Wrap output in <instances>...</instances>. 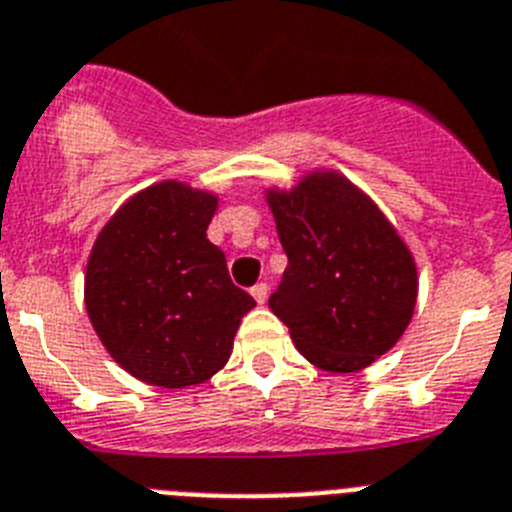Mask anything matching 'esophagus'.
<instances>
[{
  "label": "esophagus",
  "mask_w": 512,
  "mask_h": 512,
  "mask_svg": "<svg viewBox=\"0 0 512 512\" xmlns=\"http://www.w3.org/2000/svg\"><path fill=\"white\" fill-rule=\"evenodd\" d=\"M251 295H253V300H256V303L264 305L266 303V295H269V287H266L264 282H261V285L251 287Z\"/></svg>",
  "instance_id": "34e87169"
}]
</instances>
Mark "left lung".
<instances>
[{"mask_svg": "<svg viewBox=\"0 0 512 512\" xmlns=\"http://www.w3.org/2000/svg\"><path fill=\"white\" fill-rule=\"evenodd\" d=\"M264 196L287 253L269 308L310 365L326 373L365 370L412 323L419 292L412 248L334 168L308 170L290 189L269 186Z\"/></svg>", "mask_w": 512, "mask_h": 512, "instance_id": "obj_1", "label": "left lung"}]
</instances>
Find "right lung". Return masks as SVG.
<instances>
[{
	"instance_id": "add662e5",
	"label": "right lung",
	"mask_w": 512,
	"mask_h": 512,
	"mask_svg": "<svg viewBox=\"0 0 512 512\" xmlns=\"http://www.w3.org/2000/svg\"><path fill=\"white\" fill-rule=\"evenodd\" d=\"M217 204L209 189L157 181L113 212L87 256V318L108 355L147 386L207 383L256 305L207 240Z\"/></svg>"
}]
</instances>
